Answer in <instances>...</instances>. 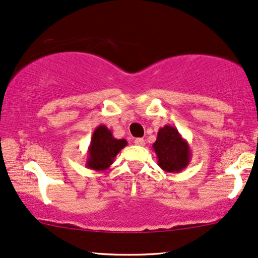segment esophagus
Instances as JSON below:
<instances>
[{
    "mask_svg": "<svg viewBox=\"0 0 258 258\" xmlns=\"http://www.w3.org/2000/svg\"><path fill=\"white\" fill-rule=\"evenodd\" d=\"M135 144L138 146H144L145 145V140L143 138H137L135 139Z\"/></svg>",
    "mask_w": 258,
    "mask_h": 258,
    "instance_id": "34e87169",
    "label": "esophagus"
}]
</instances>
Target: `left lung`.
Returning <instances> with one entry per match:
<instances>
[{
  "label": "left lung",
  "instance_id": "8db88e82",
  "mask_svg": "<svg viewBox=\"0 0 258 258\" xmlns=\"http://www.w3.org/2000/svg\"><path fill=\"white\" fill-rule=\"evenodd\" d=\"M158 158V165L167 172H181L188 167L191 151L188 142L177 128L165 125L158 130L157 139L152 145Z\"/></svg>",
  "mask_w": 258,
  "mask_h": 258
}]
</instances>
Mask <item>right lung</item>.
Here are the masks:
<instances>
[{"instance_id":"obj_1","label":"right lung","mask_w":258,"mask_h":258,"mask_svg":"<svg viewBox=\"0 0 258 258\" xmlns=\"http://www.w3.org/2000/svg\"><path fill=\"white\" fill-rule=\"evenodd\" d=\"M127 145L126 139H116L108 127L100 125L95 128L88 148L86 167L95 171H105L114 163L116 155Z\"/></svg>"}]
</instances>
